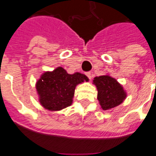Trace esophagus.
Instances as JSON below:
<instances>
[{"mask_svg": "<svg viewBox=\"0 0 156 156\" xmlns=\"http://www.w3.org/2000/svg\"><path fill=\"white\" fill-rule=\"evenodd\" d=\"M85 75H86L90 80L91 79V73H90V72H86V73H85Z\"/></svg>", "mask_w": 156, "mask_h": 156, "instance_id": "34e87169", "label": "esophagus"}]
</instances>
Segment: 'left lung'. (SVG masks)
<instances>
[{
  "label": "left lung",
  "mask_w": 156,
  "mask_h": 156,
  "mask_svg": "<svg viewBox=\"0 0 156 156\" xmlns=\"http://www.w3.org/2000/svg\"><path fill=\"white\" fill-rule=\"evenodd\" d=\"M98 88V99L103 110H110L119 105L126 98L122 86L109 75H102L94 79Z\"/></svg>",
  "instance_id": "obj_1"
}]
</instances>
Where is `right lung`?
Listing matches in <instances>:
<instances>
[{"label":"right lung","mask_w":156,"mask_h":156,"mask_svg":"<svg viewBox=\"0 0 156 156\" xmlns=\"http://www.w3.org/2000/svg\"><path fill=\"white\" fill-rule=\"evenodd\" d=\"M88 81L86 75L75 73L69 74L62 67L46 72L37 82L40 103L50 111H58L70 106L77 84Z\"/></svg>","instance_id":"obj_1"}]
</instances>
